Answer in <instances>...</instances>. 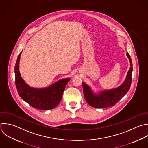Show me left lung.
<instances>
[{"instance_id": "8db88e82", "label": "left lung", "mask_w": 148, "mask_h": 148, "mask_svg": "<svg viewBox=\"0 0 148 148\" xmlns=\"http://www.w3.org/2000/svg\"><path fill=\"white\" fill-rule=\"evenodd\" d=\"M130 62V68L126 78L120 86L108 90H104L98 94L92 92L91 88L87 84L82 83L84 96L87 103L96 108H103L114 106L129 91L131 84V75L132 72V64L128 53L126 54Z\"/></svg>"}]
</instances>
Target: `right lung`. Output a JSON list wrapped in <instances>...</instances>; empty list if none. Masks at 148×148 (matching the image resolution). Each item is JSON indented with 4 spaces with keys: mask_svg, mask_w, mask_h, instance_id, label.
<instances>
[{
    "mask_svg": "<svg viewBox=\"0 0 148 148\" xmlns=\"http://www.w3.org/2000/svg\"><path fill=\"white\" fill-rule=\"evenodd\" d=\"M21 54V52L18 56L14 68L16 86L20 97L35 108L40 110L54 109L60 102L70 78L60 80L44 88L31 87L24 82L20 73L19 62Z\"/></svg>",
    "mask_w": 148,
    "mask_h": 148,
    "instance_id": "right-lung-1",
    "label": "right lung"
}]
</instances>
